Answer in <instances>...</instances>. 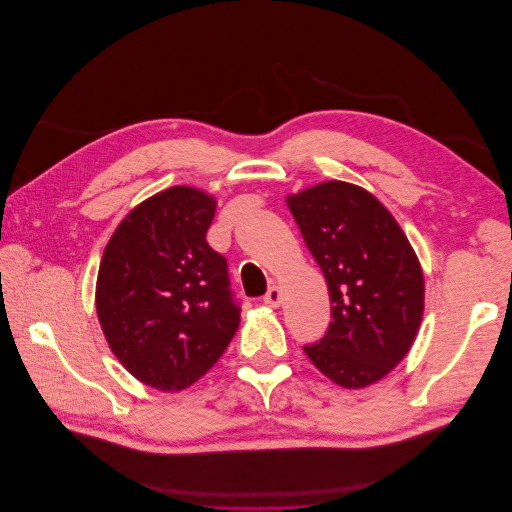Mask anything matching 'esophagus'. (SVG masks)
Returning <instances> with one entry per match:
<instances>
[{
	"label": "esophagus",
	"mask_w": 512,
	"mask_h": 512,
	"mask_svg": "<svg viewBox=\"0 0 512 512\" xmlns=\"http://www.w3.org/2000/svg\"><path fill=\"white\" fill-rule=\"evenodd\" d=\"M265 303L271 305V307H280V303H282V290L277 288V286H271L267 290V294H265Z\"/></svg>",
	"instance_id": "34e87169"
}]
</instances>
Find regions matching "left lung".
Segmentation results:
<instances>
[{"instance_id": "1", "label": "left lung", "mask_w": 512, "mask_h": 512, "mask_svg": "<svg viewBox=\"0 0 512 512\" xmlns=\"http://www.w3.org/2000/svg\"><path fill=\"white\" fill-rule=\"evenodd\" d=\"M286 203L331 299L329 329L305 354L344 389L382 380L423 320L425 280L408 237L374 194L346 181L318 183Z\"/></svg>"}]
</instances>
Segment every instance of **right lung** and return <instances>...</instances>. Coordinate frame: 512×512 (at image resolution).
Listing matches in <instances>:
<instances>
[{
    "label": "right lung",
    "mask_w": 512,
    "mask_h": 512,
    "mask_svg": "<svg viewBox=\"0 0 512 512\" xmlns=\"http://www.w3.org/2000/svg\"><path fill=\"white\" fill-rule=\"evenodd\" d=\"M215 205L190 185L151 196L121 220L100 262L96 312L106 342L158 391L203 378L239 329L226 258L207 243Z\"/></svg>",
    "instance_id": "1"
}]
</instances>
